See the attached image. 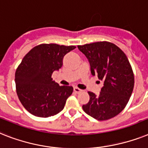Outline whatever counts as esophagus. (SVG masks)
I'll return each mask as SVG.
<instances>
[{"mask_svg": "<svg viewBox=\"0 0 148 148\" xmlns=\"http://www.w3.org/2000/svg\"><path fill=\"white\" fill-rule=\"evenodd\" d=\"M74 91L76 93H80V92H81V91H82V90H81L80 89L78 88V87H77V86H74Z\"/></svg>", "mask_w": 148, "mask_h": 148, "instance_id": "1", "label": "esophagus"}]
</instances>
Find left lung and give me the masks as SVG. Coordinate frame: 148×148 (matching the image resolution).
Wrapping results in <instances>:
<instances>
[{
  "label": "left lung",
  "instance_id": "left-lung-1",
  "mask_svg": "<svg viewBox=\"0 0 148 148\" xmlns=\"http://www.w3.org/2000/svg\"><path fill=\"white\" fill-rule=\"evenodd\" d=\"M88 59L92 75L103 81L98 96L88 92L90 100L83 105L87 115L99 121L108 120L119 114L125 107L134 84L132 68L121 49L109 42L78 45Z\"/></svg>",
  "mask_w": 148,
  "mask_h": 148
}]
</instances>
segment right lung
I'll return each instance as SVG.
<instances>
[{"instance_id": "add662e5", "label": "right lung", "mask_w": 148, "mask_h": 148, "mask_svg": "<svg viewBox=\"0 0 148 148\" xmlns=\"http://www.w3.org/2000/svg\"><path fill=\"white\" fill-rule=\"evenodd\" d=\"M75 48L41 44L24 56L16 71V89L22 105L32 115L50 117L64 109L73 87L59 86L51 74L62 68L64 55Z\"/></svg>"}]
</instances>
